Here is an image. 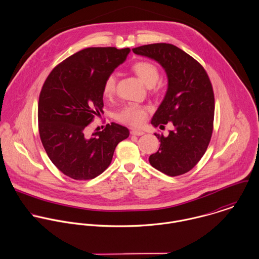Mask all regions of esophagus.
Returning a JSON list of instances; mask_svg holds the SVG:
<instances>
[{"label":"esophagus","instance_id":"esophagus-1","mask_svg":"<svg viewBox=\"0 0 259 259\" xmlns=\"http://www.w3.org/2000/svg\"><path fill=\"white\" fill-rule=\"evenodd\" d=\"M131 134H132V135H135V136H141V135H143V134H144V132H143V131H141V130L132 129V130H131Z\"/></svg>","mask_w":259,"mask_h":259}]
</instances>
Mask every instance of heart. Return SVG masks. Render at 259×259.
Returning <instances> with one entry per match:
<instances>
[{
	"label": "heart",
	"mask_w": 259,
	"mask_h": 259,
	"mask_svg": "<svg viewBox=\"0 0 259 259\" xmlns=\"http://www.w3.org/2000/svg\"><path fill=\"white\" fill-rule=\"evenodd\" d=\"M132 70L139 79L148 87L155 85L160 73L155 64L149 61H138L133 64ZM116 90V76L114 74L107 77L103 87L104 95L110 97ZM148 108L138 105H129L123 108L117 115V119L125 124L137 127L140 126L147 117Z\"/></svg>",
	"instance_id": "heart-1"
}]
</instances>
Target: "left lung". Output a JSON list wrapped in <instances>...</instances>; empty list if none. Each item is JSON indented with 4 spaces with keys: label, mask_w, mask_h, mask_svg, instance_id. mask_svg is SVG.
<instances>
[{
    "label": "left lung",
    "mask_w": 259,
    "mask_h": 259,
    "mask_svg": "<svg viewBox=\"0 0 259 259\" xmlns=\"http://www.w3.org/2000/svg\"><path fill=\"white\" fill-rule=\"evenodd\" d=\"M132 51L155 60L168 79L165 97L151 124L162 129L171 122L174 130L167 137L155 134L160 147L149 162L166 175H182L199 162L211 139L215 104L209 77L194 58L174 45L157 43Z\"/></svg>",
    "instance_id": "1"
}]
</instances>
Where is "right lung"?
Listing matches in <instances>:
<instances>
[{
    "label": "right lung",
    "mask_w": 259,
    "mask_h": 259,
    "mask_svg": "<svg viewBox=\"0 0 259 259\" xmlns=\"http://www.w3.org/2000/svg\"><path fill=\"white\" fill-rule=\"evenodd\" d=\"M129 53V48H86L56 66L43 85L38 105L42 144L53 164L75 180L103 173L118 143L129 136L116 123L86 136L87 126L103 112L105 80Z\"/></svg>",
    "instance_id": "right-lung-1"
}]
</instances>
